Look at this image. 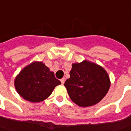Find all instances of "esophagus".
Listing matches in <instances>:
<instances>
[{"mask_svg":"<svg viewBox=\"0 0 131 131\" xmlns=\"http://www.w3.org/2000/svg\"><path fill=\"white\" fill-rule=\"evenodd\" d=\"M60 81H61V83H62V84H64V82H65V78H61Z\"/></svg>","mask_w":131,"mask_h":131,"instance_id":"obj_1","label":"esophagus"}]
</instances>
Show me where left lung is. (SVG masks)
Instances as JSON below:
<instances>
[{
	"instance_id": "1",
	"label": "left lung",
	"mask_w": 131,
	"mask_h": 131,
	"mask_svg": "<svg viewBox=\"0 0 131 131\" xmlns=\"http://www.w3.org/2000/svg\"><path fill=\"white\" fill-rule=\"evenodd\" d=\"M70 78L64 83L70 99L81 107L98 103L107 94L111 83L102 67L89 61L72 65Z\"/></svg>"
}]
</instances>
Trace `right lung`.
Returning <instances> with one entry per match:
<instances>
[{"label": "right lung", "instance_id": "1", "mask_svg": "<svg viewBox=\"0 0 131 131\" xmlns=\"http://www.w3.org/2000/svg\"><path fill=\"white\" fill-rule=\"evenodd\" d=\"M61 84L53 72L42 62L34 61L24 67L14 80V86L20 96L31 103L47 99L54 88Z\"/></svg>", "mask_w": 131, "mask_h": 131}]
</instances>
